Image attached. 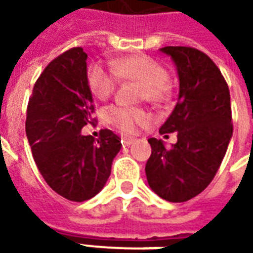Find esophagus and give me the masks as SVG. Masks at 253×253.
Listing matches in <instances>:
<instances>
[{"label": "esophagus", "mask_w": 253, "mask_h": 253, "mask_svg": "<svg viewBox=\"0 0 253 253\" xmlns=\"http://www.w3.org/2000/svg\"><path fill=\"white\" fill-rule=\"evenodd\" d=\"M134 142V138L132 137H122V143L123 146H130Z\"/></svg>", "instance_id": "1"}]
</instances>
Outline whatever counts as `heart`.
<instances>
[{"label":"heart","instance_id":"heart-1","mask_svg":"<svg viewBox=\"0 0 253 253\" xmlns=\"http://www.w3.org/2000/svg\"><path fill=\"white\" fill-rule=\"evenodd\" d=\"M89 88L100 100H107L114 93L116 83L135 81L138 99L150 103H164L170 96V84L165 69L159 62L146 55H130L118 59L107 70L100 65H92L86 73ZM107 123L127 134L137 131V128L150 122V115L141 108H131L125 105H110L104 112Z\"/></svg>","mask_w":253,"mask_h":253}]
</instances>
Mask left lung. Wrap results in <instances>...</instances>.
<instances>
[{
  "instance_id": "1",
  "label": "left lung",
  "mask_w": 253,
  "mask_h": 253,
  "mask_svg": "<svg viewBox=\"0 0 253 253\" xmlns=\"http://www.w3.org/2000/svg\"><path fill=\"white\" fill-rule=\"evenodd\" d=\"M173 61L179 77L177 104L160 128L177 132V142L150 138L145 172L149 187L165 201H190L217 173L233 134L230 93L219 69L206 54L192 47L160 48Z\"/></svg>"
}]
</instances>
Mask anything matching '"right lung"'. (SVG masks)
I'll use <instances>...</instances> for the list:
<instances>
[{
  "label": "right lung",
  "mask_w": 253,
  "mask_h": 253,
  "mask_svg": "<svg viewBox=\"0 0 253 253\" xmlns=\"http://www.w3.org/2000/svg\"><path fill=\"white\" fill-rule=\"evenodd\" d=\"M83 47L47 65L28 101L25 132L36 167L48 186L73 202L88 201L103 190L122 148L121 138L103 130L100 139L83 135L92 123L93 97Z\"/></svg>",
  "instance_id": "add662e5"
}]
</instances>
